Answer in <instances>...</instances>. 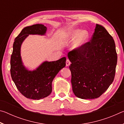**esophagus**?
<instances>
[{
    "label": "esophagus",
    "mask_w": 124,
    "mask_h": 124,
    "mask_svg": "<svg viewBox=\"0 0 124 124\" xmlns=\"http://www.w3.org/2000/svg\"><path fill=\"white\" fill-rule=\"evenodd\" d=\"M70 63H71V62L68 59H67L66 60V66H69L70 64Z\"/></svg>",
    "instance_id": "34e87169"
}]
</instances>
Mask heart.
Instances as JSON below:
<instances>
[{
  "mask_svg": "<svg viewBox=\"0 0 124 124\" xmlns=\"http://www.w3.org/2000/svg\"><path fill=\"white\" fill-rule=\"evenodd\" d=\"M89 35V33L86 30L81 31L80 29H75L65 34L62 37V40L68 42L76 39L73 44V48L75 50H80L87 42Z\"/></svg>",
  "mask_w": 124,
  "mask_h": 124,
  "instance_id": "heart-1",
  "label": "heart"
}]
</instances>
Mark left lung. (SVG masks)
Wrapping results in <instances>:
<instances>
[{
  "mask_svg": "<svg viewBox=\"0 0 124 124\" xmlns=\"http://www.w3.org/2000/svg\"><path fill=\"white\" fill-rule=\"evenodd\" d=\"M72 63L73 91L81 99H95L114 80L117 54L114 39L101 25L96 24L92 39L80 50L68 54Z\"/></svg>",
  "mask_w": 124,
  "mask_h": 124,
  "instance_id": "obj_1",
  "label": "left lung"
}]
</instances>
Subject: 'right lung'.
I'll return each instance as SVG.
<instances>
[{"mask_svg": "<svg viewBox=\"0 0 124 124\" xmlns=\"http://www.w3.org/2000/svg\"><path fill=\"white\" fill-rule=\"evenodd\" d=\"M47 27L41 24H34L22 29L13 44L10 60V73L12 80L21 93L27 98L40 100L52 92V82L61 70L66 66V58L55 61H44L35 70H28L23 63L21 47L29 35H45Z\"/></svg>", "mask_w": 124, "mask_h": 124, "instance_id": "add662e5", "label": "right lung"}]
</instances>
